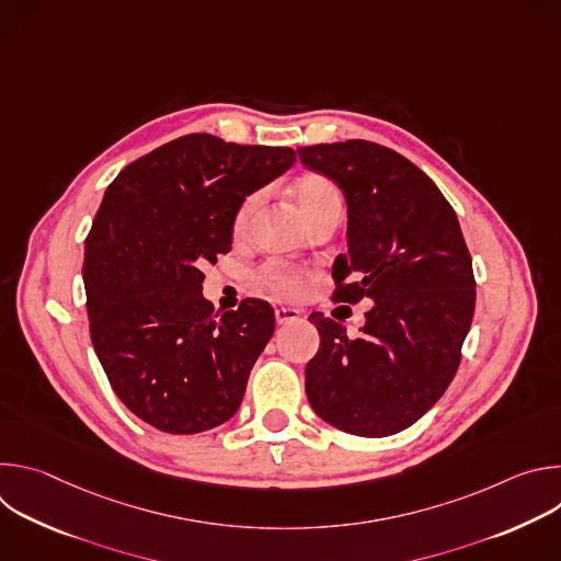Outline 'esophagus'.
Returning a JSON list of instances; mask_svg holds the SVG:
<instances>
[{
	"label": "esophagus",
	"mask_w": 561,
	"mask_h": 561,
	"mask_svg": "<svg viewBox=\"0 0 561 561\" xmlns=\"http://www.w3.org/2000/svg\"><path fill=\"white\" fill-rule=\"evenodd\" d=\"M301 317V312L297 308H290V306H277L275 308V319L277 324H290V322H297V319Z\"/></svg>",
	"instance_id": "esophagus-1"
}]
</instances>
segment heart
<instances>
[{"mask_svg": "<svg viewBox=\"0 0 561 561\" xmlns=\"http://www.w3.org/2000/svg\"><path fill=\"white\" fill-rule=\"evenodd\" d=\"M293 197L295 204L299 208V213L304 215L306 224H312L314 219H322L329 215H342L344 208V199H342V191L337 188V184L324 175H304L301 180H297L295 188H293ZM260 195H251L247 197L242 204H239L234 217H232V230L234 234H242L249 224L251 217L257 208ZM257 279L264 288H268L275 295H297L304 286V275L299 271L279 266V264H264L257 273Z\"/></svg>", "mask_w": 561, "mask_h": 561, "instance_id": "1", "label": "heart"}]
</instances>
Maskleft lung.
<instances>
[{
  "label": "left lung",
  "mask_w": 561,
  "mask_h": 561,
  "mask_svg": "<svg viewBox=\"0 0 561 561\" xmlns=\"http://www.w3.org/2000/svg\"><path fill=\"white\" fill-rule=\"evenodd\" d=\"M297 152L348 204V257L333 266V299L375 301L355 340L333 317H308L319 331L306 364L308 402L344 433H399L453 381L472 322V260L457 215L424 171L381 144L348 139Z\"/></svg>",
  "instance_id": "8db88e82"
}]
</instances>
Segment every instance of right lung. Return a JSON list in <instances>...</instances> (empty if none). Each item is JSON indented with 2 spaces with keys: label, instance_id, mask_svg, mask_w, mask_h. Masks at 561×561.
<instances>
[{
  "label": "right lung",
  "instance_id": "1",
  "mask_svg": "<svg viewBox=\"0 0 561 561\" xmlns=\"http://www.w3.org/2000/svg\"><path fill=\"white\" fill-rule=\"evenodd\" d=\"M295 162L286 146L191 133L135 159L106 188L82 271L91 340L115 394L146 424L193 435L242 404L275 312L255 297L215 310L199 266L230 251L247 195Z\"/></svg>",
  "mask_w": 561,
  "mask_h": 561
}]
</instances>
